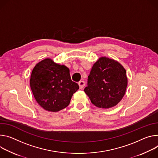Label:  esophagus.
Instances as JSON below:
<instances>
[{
    "label": "esophagus",
    "instance_id": "1",
    "mask_svg": "<svg viewBox=\"0 0 158 158\" xmlns=\"http://www.w3.org/2000/svg\"><path fill=\"white\" fill-rule=\"evenodd\" d=\"M78 85H79V86H80V89H83V87L85 86V83L83 81H80L78 82Z\"/></svg>",
    "mask_w": 158,
    "mask_h": 158
}]
</instances>
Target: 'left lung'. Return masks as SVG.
Returning <instances> with one entry per match:
<instances>
[{
    "instance_id": "obj_1",
    "label": "left lung",
    "mask_w": 158,
    "mask_h": 158,
    "mask_svg": "<svg viewBox=\"0 0 158 158\" xmlns=\"http://www.w3.org/2000/svg\"><path fill=\"white\" fill-rule=\"evenodd\" d=\"M84 91L98 108L115 106L125 95L127 78L124 68L118 61L100 58L93 65Z\"/></svg>"
}]
</instances>
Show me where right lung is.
<instances>
[{
    "instance_id": "obj_1",
    "label": "right lung",
    "mask_w": 158,
    "mask_h": 158,
    "mask_svg": "<svg viewBox=\"0 0 158 158\" xmlns=\"http://www.w3.org/2000/svg\"><path fill=\"white\" fill-rule=\"evenodd\" d=\"M30 86L40 106L49 112H58L66 108L78 85L70 77L69 69L46 58L33 68Z\"/></svg>"
}]
</instances>
